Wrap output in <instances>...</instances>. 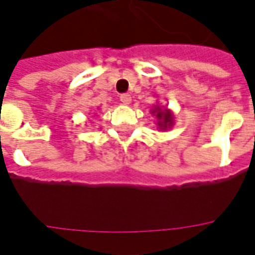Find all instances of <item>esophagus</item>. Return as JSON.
I'll use <instances>...</instances> for the list:
<instances>
[{"mask_svg": "<svg viewBox=\"0 0 255 255\" xmlns=\"http://www.w3.org/2000/svg\"><path fill=\"white\" fill-rule=\"evenodd\" d=\"M120 101H122L123 104H129L131 103V94L123 93L122 96H120Z\"/></svg>", "mask_w": 255, "mask_h": 255, "instance_id": "34e87169", "label": "esophagus"}]
</instances>
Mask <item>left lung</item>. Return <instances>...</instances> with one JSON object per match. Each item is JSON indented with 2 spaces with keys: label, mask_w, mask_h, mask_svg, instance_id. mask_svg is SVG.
<instances>
[{
  "label": "left lung",
  "mask_w": 255,
  "mask_h": 255,
  "mask_svg": "<svg viewBox=\"0 0 255 255\" xmlns=\"http://www.w3.org/2000/svg\"><path fill=\"white\" fill-rule=\"evenodd\" d=\"M156 118L161 119V123H159L161 127H166V126H170L171 124V115L169 112H158L156 113Z\"/></svg>",
  "instance_id": "obj_1"
}]
</instances>
